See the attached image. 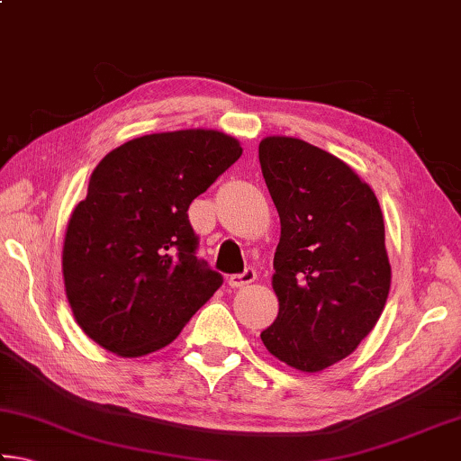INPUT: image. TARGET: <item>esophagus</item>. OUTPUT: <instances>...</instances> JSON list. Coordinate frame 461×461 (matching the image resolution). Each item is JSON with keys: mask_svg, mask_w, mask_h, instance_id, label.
<instances>
[{"mask_svg": "<svg viewBox=\"0 0 461 461\" xmlns=\"http://www.w3.org/2000/svg\"><path fill=\"white\" fill-rule=\"evenodd\" d=\"M256 270L254 268H246L244 272H241V275H231L230 278H228V283H230V286L231 288H241V286H246V285H252L254 280H256Z\"/></svg>", "mask_w": 461, "mask_h": 461, "instance_id": "esophagus-1", "label": "esophagus"}]
</instances>
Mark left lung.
Returning <instances> with one entry per match:
<instances>
[{
    "instance_id": "left-lung-1",
    "label": "left lung",
    "mask_w": 461,
    "mask_h": 461,
    "mask_svg": "<svg viewBox=\"0 0 461 461\" xmlns=\"http://www.w3.org/2000/svg\"><path fill=\"white\" fill-rule=\"evenodd\" d=\"M280 217L268 352L301 372H321L360 346L384 311L390 262L376 194L338 156L299 138L258 146Z\"/></svg>"
}]
</instances>
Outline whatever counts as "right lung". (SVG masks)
Returning a JSON list of instances; mask_svg holds the SVG:
<instances>
[{
    "mask_svg": "<svg viewBox=\"0 0 461 461\" xmlns=\"http://www.w3.org/2000/svg\"><path fill=\"white\" fill-rule=\"evenodd\" d=\"M241 156L217 130L134 138L99 162L62 246V278L75 321L122 357L176 339L221 286L197 260L189 205Z\"/></svg>",
    "mask_w": 461,
    "mask_h": 461,
    "instance_id": "add662e5",
    "label": "right lung"
}]
</instances>
